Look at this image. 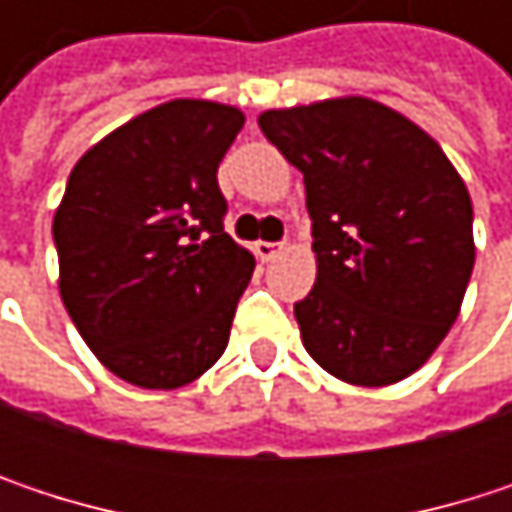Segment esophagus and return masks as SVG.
Segmentation results:
<instances>
[{"label":"esophagus","instance_id":"obj_1","mask_svg":"<svg viewBox=\"0 0 512 512\" xmlns=\"http://www.w3.org/2000/svg\"><path fill=\"white\" fill-rule=\"evenodd\" d=\"M281 252V243H255V255L260 257V260H272V257Z\"/></svg>","mask_w":512,"mask_h":512}]
</instances>
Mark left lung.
<instances>
[{"label":"left lung","mask_w":512,"mask_h":512,"mask_svg":"<svg viewBox=\"0 0 512 512\" xmlns=\"http://www.w3.org/2000/svg\"><path fill=\"white\" fill-rule=\"evenodd\" d=\"M257 124L305 177L317 281L293 314L308 356L350 385L406 379L445 341L474 266L457 168L367 97L269 109Z\"/></svg>","instance_id":"8db88e82"}]
</instances>
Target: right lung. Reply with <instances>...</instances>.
<instances>
[{"label":"right lung","mask_w":512,"mask_h":512,"mask_svg":"<svg viewBox=\"0 0 512 512\" xmlns=\"http://www.w3.org/2000/svg\"><path fill=\"white\" fill-rule=\"evenodd\" d=\"M240 109L168 100L73 165L52 219L58 293L82 341L130 385L171 391L210 370L255 257L225 234L216 171Z\"/></svg>","instance_id":"1"}]
</instances>
